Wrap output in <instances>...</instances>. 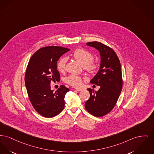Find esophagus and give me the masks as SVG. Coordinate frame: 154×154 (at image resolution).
Wrapping results in <instances>:
<instances>
[{
    "mask_svg": "<svg viewBox=\"0 0 154 154\" xmlns=\"http://www.w3.org/2000/svg\"><path fill=\"white\" fill-rule=\"evenodd\" d=\"M82 88H77L76 89V91H82Z\"/></svg>",
    "mask_w": 154,
    "mask_h": 154,
    "instance_id": "esophagus-1",
    "label": "esophagus"
}]
</instances>
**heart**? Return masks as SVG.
I'll return each instance as SVG.
<instances>
[{"label": "heart", "instance_id": "obj_1", "mask_svg": "<svg viewBox=\"0 0 154 154\" xmlns=\"http://www.w3.org/2000/svg\"><path fill=\"white\" fill-rule=\"evenodd\" d=\"M72 56L76 61L84 66L85 70L88 72L93 73L98 70V64L92 61L94 56L90 52L83 49H77L73 52ZM66 61L65 57L59 60L57 63V69L59 72H63L64 70ZM64 81L74 87H80L82 84V77L75 74L69 75L64 79Z\"/></svg>", "mask_w": 154, "mask_h": 154}]
</instances>
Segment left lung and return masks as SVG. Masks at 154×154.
<instances>
[{
    "label": "left lung",
    "mask_w": 154,
    "mask_h": 154,
    "mask_svg": "<svg viewBox=\"0 0 154 154\" xmlns=\"http://www.w3.org/2000/svg\"><path fill=\"white\" fill-rule=\"evenodd\" d=\"M100 53V63L98 72L91 79V84L100 86L98 91L88 88L90 97L85 102V108L92 115L102 117L109 113L115 106L122 89L121 65L115 51L100 42H87Z\"/></svg>",
    "instance_id": "1"
}]
</instances>
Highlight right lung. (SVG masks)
<instances>
[{"mask_svg": "<svg viewBox=\"0 0 154 154\" xmlns=\"http://www.w3.org/2000/svg\"><path fill=\"white\" fill-rule=\"evenodd\" d=\"M70 49L51 46L38 50L31 56L25 74L29 99L36 112L45 118H53L64 107V96L69 89L64 85L54 92L51 82L60 81L57 70L59 59Z\"/></svg>", "mask_w": 154, "mask_h": 154, "instance_id": "1", "label": "right lung"}]
</instances>
